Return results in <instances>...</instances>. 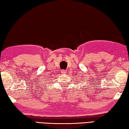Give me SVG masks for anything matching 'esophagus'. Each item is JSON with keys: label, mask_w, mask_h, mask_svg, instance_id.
<instances>
[{"label": "esophagus", "mask_w": 129, "mask_h": 129, "mask_svg": "<svg viewBox=\"0 0 129 129\" xmlns=\"http://www.w3.org/2000/svg\"><path fill=\"white\" fill-rule=\"evenodd\" d=\"M66 73H67L66 70H62V71H61V73L62 74H64V75H65V74H66Z\"/></svg>", "instance_id": "esophagus-1"}]
</instances>
